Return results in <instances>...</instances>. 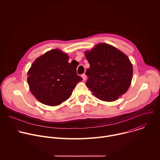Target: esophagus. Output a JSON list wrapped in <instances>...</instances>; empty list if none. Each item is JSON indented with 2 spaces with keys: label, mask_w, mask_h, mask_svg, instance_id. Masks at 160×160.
<instances>
[{
  "label": "esophagus",
  "mask_w": 160,
  "mask_h": 160,
  "mask_svg": "<svg viewBox=\"0 0 160 160\" xmlns=\"http://www.w3.org/2000/svg\"><path fill=\"white\" fill-rule=\"evenodd\" d=\"M82 77L83 78V80H86V78H87V77H86L85 74H83V75H82Z\"/></svg>",
  "instance_id": "34e87169"
}]
</instances>
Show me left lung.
Wrapping results in <instances>:
<instances>
[{
    "instance_id": "8db88e82",
    "label": "left lung",
    "mask_w": 160,
    "mask_h": 160,
    "mask_svg": "<svg viewBox=\"0 0 160 160\" xmlns=\"http://www.w3.org/2000/svg\"><path fill=\"white\" fill-rule=\"evenodd\" d=\"M90 64L86 71L87 87L97 98L106 102L117 100L128 90L133 67L128 56L112 45L100 43L85 52Z\"/></svg>"
}]
</instances>
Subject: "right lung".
<instances>
[{"mask_svg": "<svg viewBox=\"0 0 160 160\" xmlns=\"http://www.w3.org/2000/svg\"><path fill=\"white\" fill-rule=\"evenodd\" d=\"M69 56L58 49L37 58L28 72L32 94L43 104L56 106L69 99L83 78L77 74V66L68 62Z\"/></svg>", "mask_w": 160, "mask_h": 160, "instance_id": "add662e5", "label": "right lung"}]
</instances>
